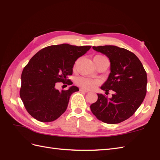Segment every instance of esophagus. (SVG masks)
Wrapping results in <instances>:
<instances>
[{"label":"esophagus","mask_w":160,"mask_h":160,"mask_svg":"<svg viewBox=\"0 0 160 160\" xmlns=\"http://www.w3.org/2000/svg\"><path fill=\"white\" fill-rule=\"evenodd\" d=\"M80 91H82V92H84V93H87V92H89V91H88V90H86V89H83V88H81V89H80Z\"/></svg>","instance_id":"1"}]
</instances>
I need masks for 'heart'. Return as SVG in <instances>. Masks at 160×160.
<instances>
[{
    "label": "heart",
    "instance_id": "heart-1",
    "mask_svg": "<svg viewBox=\"0 0 160 160\" xmlns=\"http://www.w3.org/2000/svg\"><path fill=\"white\" fill-rule=\"evenodd\" d=\"M76 83L78 85L82 87L85 89H94L98 84L99 80L96 79H91V78H84V77H79L76 79Z\"/></svg>",
    "mask_w": 160,
    "mask_h": 160
}]
</instances>
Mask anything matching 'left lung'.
<instances>
[{
	"label": "left lung",
	"mask_w": 160,
	"mask_h": 160,
	"mask_svg": "<svg viewBox=\"0 0 160 160\" xmlns=\"http://www.w3.org/2000/svg\"><path fill=\"white\" fill-rule=\"evenodd\" d=\"M93 49L110 60L111 73L100 88L114 93L111 98L98 93V100L90 107L91 112L105 123H120L132 116L143 102L147 72L138 58L127 49L113 45L93 46Z\"/></svg>",
	"instance_id": "left-lung-1"
}]
</instances>
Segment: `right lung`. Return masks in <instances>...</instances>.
<instances>
[{
	"mask_svg": "<svg viewBox=\"0 0 160 160\" xmlns=\"http://www.w3.org/2000/svg\"><path fill=\"white\" fill-rule=\"evenodd\" d=\"M91 47L69 44L51 45L30 59L22 72L20 96L33 118L42 122H52L66 111L71 95L79 89L71 86L60 91L55 85L57 82L73 84L68 76L73 73V64Z\"/></svg>",
	"mask_w": 160,
	"mask_h": 160,
	"instance_id": "right-lung-1",
	"label": "right lung"
}]
</instances>
